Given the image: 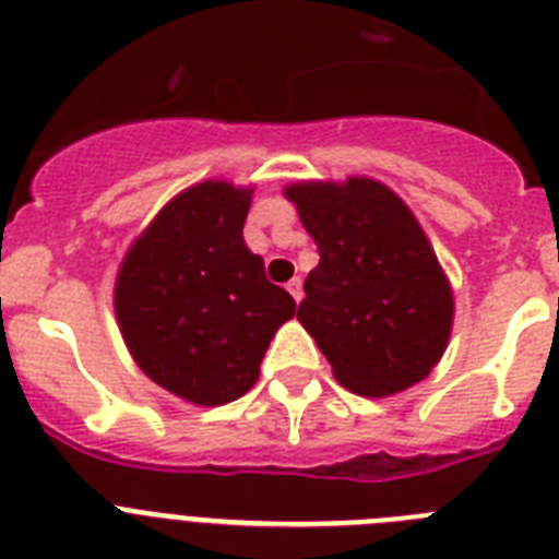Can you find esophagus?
<instances>
[{"mask_svg": "<svg viewBox=\"0 0 559 559\" xmlns=\"http://www.w3.org/2000/svg\"><path fill=\"white\" fill-rule=\"evenodd\" d=\"M285 288H288V294L294 296L296 302H299V299H302V280H299V276H294V280H290V283L285 285Z\"/></svg>", "mask_w": 559, "mask_h": 559, "instance_id": "esophagus-1", "label": "esophagus"}]
</instances>
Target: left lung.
Wrapping results in <instances>:
<instances>
[{"mask_svg":"<svg viewBox=\"0 0 559 559\" xmlns=\"http://www.w3.org/2000/svg\"><path fill=\"white\" fill-rule=\"evenodd\" d=\"M285 199L322 254L296 319L335 380L360 397H392L428 378L448 349L456 302L406 201L369 176L290 181Z\"/></svg>","mask_w":559,"mask_h":559,"instance_id":"1","label":"left lung"}]
</instances>
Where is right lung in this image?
I'll return each mask as SVG.
<instances>
[{"label":"right lung","instance_id":"1","mask_svg":"<svg viewBox=\"0 0 559 559\" xmlns=\"http://www.w3.org/2000/svg\"><path fill=\"white\" fill-rule=\"evenodd\" d=\"M254 187L204 179L176 192L133 237L114 313L133 364L190 406L243 397L271 338L296 316L243 240Z\"/></svg>","mask_w":559,"mask_h":559}]
</instances>
